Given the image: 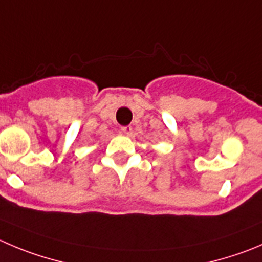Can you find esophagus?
<instances>
[{
    "label": "esophagus",
    "mask_w": 262,
    "mask_h": 262,
    "mask_svg": "<svg viewBox=\"0 0 262 262\" xmlns=\"http://www.w3.org/2000/svg\"><path fill=\"white\" fill-rule=\"evenodd\" d=\"M131 131H133V127L131 126L121 127V133L124 134V135H129V134H131Z\"/></svg>",
    "instance_id": "1"
}]
</instances>
